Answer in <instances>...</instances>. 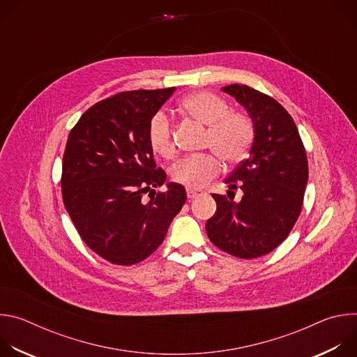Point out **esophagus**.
I'll return each mask as SVG.
<instances>
[{
    "mask_svg": "<svg viewBox=\"0 0 357 357\" xmlns=\"http://www.w3.org/2000/svg\"><path fill=\"white\" fill-rule=\"evenodd\" d=\"M200 192L202 190H199V189H186V196H188V199H195L197 195H200Z\"/></svg>",
    "mask_w": 357,
    "mask_h": 357,
    "instance_id": "34e87169",
    "label": "esophagus"
}]
</instances>
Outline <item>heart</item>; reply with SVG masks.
Returning a JSON list of instances; mask_svg holds the SVG:
<instances>
[{"label":"heart","instance_id":"heart-1","mask_svg":"<svg viewBox=\"0 0 357 357\" xmlns=\"http://www.w3.org/2000/svg\"><path fill=\"white\" fill-rule=\"evenodd\" d=\"M181 109L208 126L205 146L212 149L226 164L243 161L252 145L256 130L252 120L243 112L230 110L227 101L212 91H196L181 101ZM151 149L164 158L175 154L174 128L165 112H157L151 117L146 128ZM220 172V162L214 154L189 157L174 165L171 176L174 182L188 189H199L209 183Z\"/></svg>","mask_w":357,"mask_h":357}]
</instances>
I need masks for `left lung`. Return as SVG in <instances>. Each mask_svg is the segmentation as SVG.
<instances>
[{"label":"left lung","instance_id":"8db88e82","mask_svg":"<svg viewBox=\"0 0 357 357\" xmlns=\"http://www.w3.org/2000/svg\"><path fill=\"white\" fill-rule=\"evenodd\" d=\"M223 91L248 112L256 137L237 168L225 181L227 196L212 193L216 213L206 222L211 241L238 259L271 252L299 218L308 182V160L298 128L278 101L245 84ZM240 187L242 200L229 196Z\"/></svg>","mask_w":357,"mask_h":357}]
</instances>
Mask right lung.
<instances>
[{"label": "right lung", "instance_id": "add662e5", "mask_svg": "<svg viewBox=\"0 0 357 357\" xmlns=\"http://www.w3.org/2000/svg\"><path fill=\"white\" fill-rule=\"evenodd\" d=\"M175 87L121 91L98 101L68 137L62 197L82 240L106 261L132 266L154 252L186 202L157 168L146 128ZM149 193V201L143 199Z\"/></svg>", "mask_w": 357, "mask_h": 357}]
</instances>
